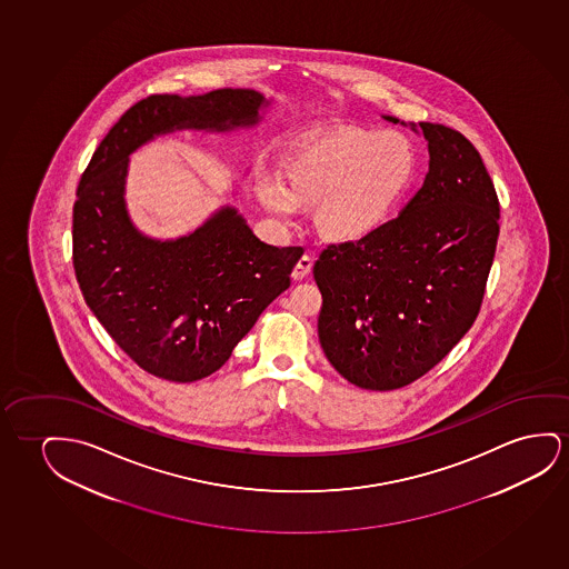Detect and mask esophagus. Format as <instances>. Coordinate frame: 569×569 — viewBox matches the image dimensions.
<instances>
[{"mask_svg": "<svg viewBox=\"0 0 569 569\" xmlns=\"http://www.w3.org/2000/svg\"><path fill=\"white\" fill-rule=\"evenodd\" d=\"M313 259L310 256H302L298 259V263L295 264V271H292V277L295 280L305 279L308 272L312 271Z\"/></svg>", "mask_w": 569, "mask_h": 569, "instance_id": "34e87169", "label": "esophagus"}]
</instances>
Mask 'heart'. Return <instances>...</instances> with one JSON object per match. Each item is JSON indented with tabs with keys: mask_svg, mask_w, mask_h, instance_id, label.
I'll return each instance as SVG.
<instances>
[{
	"mask_svg": "<svg viewBox=\"0 0 569 569\" xmlns=\"http://www.w3.org/2000/svg\"><path fill=\"white\" fill-rule=\"evenodd\" d=\"M416 173V146L400 130L339 127L290 153L280 179L261 177L257 197L280 218L316 202L323 236L360 240L385 224Z\"/></svg>",
	"mask_w": 569,
	"mask_h": 569,
	"instance_id": "b5f03b06",
	"label": "heart"
}]
</instances>
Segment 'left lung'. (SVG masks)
I'll use <instances>...</instances> for the list:
<instances>
[{
    "mask_svg": "<svg viewBox=\"0 0 569 569\" xmlns=\"http://www.w3.org/2000/svg\"><path fill=\"white\" fill-rule=\"evenodd\" d=\"M385 119L427 140L423 184L400 217L313 263L321 349L345 380L378 392L423 377L472 328L499 238L496 187L472 142Z\"/></svg>",
    "mask_w": 569,
    "mask_h": 569,
    "instance_id": "obj_1",
    "label": "left lung"
}]
</instances>
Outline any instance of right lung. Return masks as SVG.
<instances>
[{"mask_svg": "<svg viewBox=\"0 0 569 569\" xmlns=\"http://www.w3.org/2000/svg\"><path fill=\"white\" fill-rule=\"evenodd\" d=\"M272 101L256 89L152 96L99 144L73 204V269L86 305L140 369L171 382L217 372L257 318L290 287L302 248L259 240L232 204L192 232L152 238L127 207L130 156L181 130L256 129Z\"/></svg>", "mask_w": 569, "mask_h": 569, "instance_id": "add662e5", "label": "right lung"}]
</instances>
